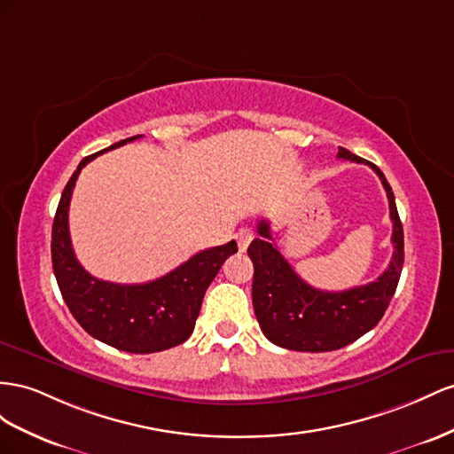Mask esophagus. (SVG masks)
<instances>
[{"mask_svg":"<svg viewBox=\"0 0 454 454\" xmlns=\"http://www.w3.org/2000/svg\"><path fill=\"white\" fill-rule=\"evenodd\" d=\"M236 241L239 245V249L245 251L249 247V243L253 241V230L251 228H241L236 234Z\"/></svg>","mask_w":454,"mask_h":454,"instance_id":"esophagus-1","label":"esophagus"}]
</instances>
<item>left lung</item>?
<instances>
[{
  "label": "left lung",
  "instance_id": "8db88e82",
  "mask_svg": "<svg viewBox=\"0 0 454 454\" xmlns=\"http://www.w3.org/2000/svg\"><path fill=\"white\" fill-rule=\"evenodd\" d=\"M339 158L367 163L379 175L390 201L394 223V254L384 274L348 291H321L308 285L271 243L268 220H261L258 236L249 245L254 266L253 306L262 333L276 346L294 352H331L357 340L382 319L403 270V226L397 215L392 186L377 165L339 148Z\"/></svg>",
  "mask_w": 454,
  "mask_h": 454
}]
</instances>
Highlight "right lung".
I'll return each mask as SVG.
<instances>
[{
  "label": "right lung",
  "instance_id": "add662e5",
  "mask_svg": "<svg viewBox=\"0 0 454 454\" xmlns=\"http://www.w3.org/2000/svg\"><path fill=\"white\" fill-rule=\"evenodd\" d=\"M140 135L115 142L120 148ZM105 152V150H102ZM90 153L77 165L64 188L53 220V271L75 321L97 340L131 354H153L183 344L196 327L201 302L220 266L238 253V243L200 251L169 274L148 283L121 285L97 279L77 262L68 230V207L77 175L98 153Z\"/></svg>",
  "mask_w": 454,
  "mask_h": 454
}]
</instances>
